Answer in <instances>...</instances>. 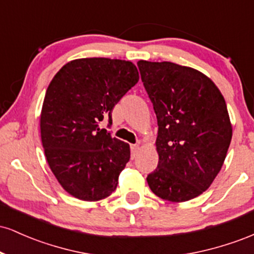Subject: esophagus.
<instances>
[{"label":"esophagus","instance_id":"1","mask_svg":"<svg viewBox=\"0 0 254 254\" xmlns=\"http://www.w3.org/2000/svg\"><path fill=\"white\" fill-rule=\"evenodd\" d=\"M131 155H132V157H135L137 155V153H138V144H131Z\"/></svg>","mask_w":254,"mask_h":254}]
</instances>
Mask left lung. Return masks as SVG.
<instances>
[{"label": "left lung", "mask_w": 254, "mask_h": 254, "mask_svg": "<svg viewBox=\"0 0 254 254\" xmlns=\"http://www.w3.org/2000/svg\"><path fill=\"white\" fill-rule=\"evenodd\" d=\"M137 65L159 127V164L148 185L162 199L190 200L211 185L226 159L232 139L226 101L194 69L148 61Z\"/></svg>", "instance_id": "8db88e82"}]
</instances>
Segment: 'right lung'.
I'll use <instances>...</instances> for the list:
<instances>
[{
    "mask_svg": "<svg viewBox=\"0 0 254 254\" xmlns=\"http://www.w3.org/2000/svg\"><path fill=\"white\" fill-rule=\"evenodd\" d=\"M137 82L129 61L95 57L66 63L49 84L40 116L43 148L71 196L95 202L117 188L130 147L99 124L105 119L111 127L113 107Z\"/></svg>",
    "mask_w": 254,
    "mask_h": 254,
    "instance_id": "add662e5",
    "label": "right lung"
}]
</instances>
